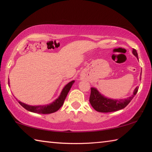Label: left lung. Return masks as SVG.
<instances>
[{"instance_id":"8db88e82","label":"left lung","mask_w":152,"mask_h":152,"mask_svg":"<svg viewBox=\"0 0 152 152\" xmlns=\"http://www.w3.org/2000/svg\"><path fill=\"white\" fill-rule=\"evenodd\" d=\"M133 53L138 59V55L135 49H133ZM141 80V79H140ZM138 86L136 87L132 96L125 99H110L104 96L97 91L96 88H91L89 101L92 107L98 112L110 113L124 109L133 99L138 91Z\"/></svg>"}]
</instances>
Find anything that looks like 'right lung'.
Here are the masks:
<instances>
[{"label": "right lung", "instance_id": "obj_1", "mask_svg": "<svg viewBox=\"0 0 152 152\" xmlns=\"http://www.w3.org/2000/svg\"><path fill=\"white\" fill-rule=\"evenodd\" d=\"M74 82V80H72L70 82H69L68 84H67L66 85L64 86V88H63L62 91H61L60 95L59 96L58 99L55 100L54 101L51 102L50 104L31 106V105H28L27 104L23 103V102H21L20 101H19V103L26 110L33 113H39V114H50V113H54L60 109V108L63 105L64 102L65 101L66 98L67 96V94H68V92L70 91Z\"/></svg>", "mask_w": 152, "mask_h": 152}]
</instances>
